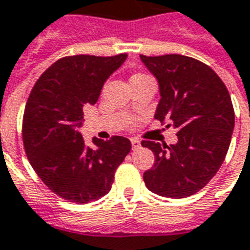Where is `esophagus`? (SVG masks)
I'll return each instance as SVG.
<instances>
[{"label":"esophagus","mask_w":250,"mask_h":250,"mask_svg":"<svg viewBox=\"0 0 250 250\" xmlns=\"http://www.w3.org/2000/svg\"><path fill=\"white\" fill-rule=\"evenodd\" d=\"M131 145H132V149H139L141 147V141L137 138H132L131 139Z\"/></svg>","instance_id":"obj_1"}]
</instances>
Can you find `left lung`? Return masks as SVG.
<instances>
[{
    "instance_id": "left-lung-1",
    "label": "left lung",
    "mask_w": 250,
    "mask_h": 250,
    "mask_svg": "<svg viewBox=\"0 0 250 250\" xmlns=\"http://www.w3.org/2000/svg\"><path fill=\"white\" fill-rule=\"evenodd\" d=\"M157 78L160 103L154 118L177 130L176 145L142 141L155 155L143 173L150 191L181 199L200 191L221 167L234 130L228 88L210 66L186 55H141Z\"/></svg>"
}]
</instances>
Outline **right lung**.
Listing matches in <instances>:
<instances>
[{
  "mask_svg": "<svg viewBox=\"0 0 250 250\" xmlns=\"http://www.w3.org/2000/svg\"><path fill=\"white\" fill-rule=\"evenodd\" d=\"M127 59L73 55L59 59L35 83L22 118V142L31 165L54 193L73 203H89L111 191L115 170L131 150L125 137L86 146L83 108L96 104L103 85Z\"/></svg>",
  "mask_w": 250,
  "mask_h": 250,
  "instance_id": "right-lung-1",
  "label": "right lung"
}]
</instances>
